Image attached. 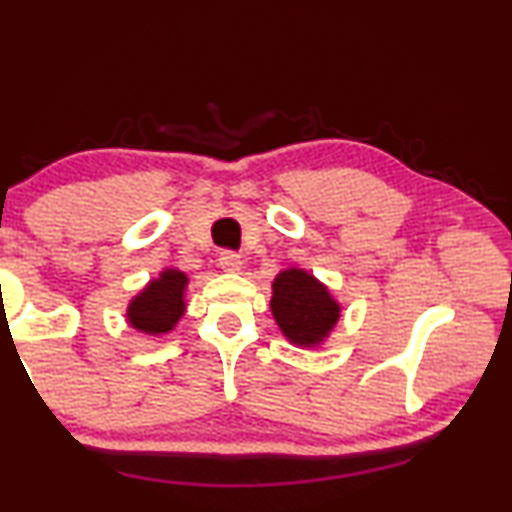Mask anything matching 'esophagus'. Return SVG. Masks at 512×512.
I'll list each match as a JSON object with an SVG mask.
<instances>
[{
	"label": "esophagus",
	"instance_id": "1",
	"mask_svg": "<svg viewBox=\"0 0 512 512\" xmlns=\"http://www.w3.org/2000/svg\"><path fill=\"white\" fill-rule=\"evenodd\" d=\"M219 265H221V270H226V272H240L242 258H240V254H235V251H223V254L219 256Z\"/></svg>",
	"mask_w": 512,
	"mask_h": 512
}]
</instances>
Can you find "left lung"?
<instances>
[{
  "mask_svg": "<svg viewBox=\"0 0 512 512\" xmlns=\"http://www.w3.org/2000/svg\"><path fill=\"white\" fill-rule=\"evenodd\" d=\"M270 310L291 345L312 349L324 345L338 324L342 307L312 272L286 268L272 282Z\"/></svg>",
  "mask_w": 512,
  "mask_h": 512,
  "instance_id": "8db88e82",
  "label": "left lung"
}]
</instances>
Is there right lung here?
Here are the masks:
<instances>
[{
  "label": "right lung",
  "mask_w": 512,
  "mask_h": 512,
  "mask_svg": "<svg viewBox=\"0 0 512 512\" xmlns=\"http://www.w3.org/2000/svg\"><path fill=\"white\" fill-rule=\"evenodd\" d=\"M186 272L165 268L130 300L125 319L139 333L165 335L174 331L186 312Z\"/></svg>",
  "instance_id": "obj_1"
}]
</instances>
